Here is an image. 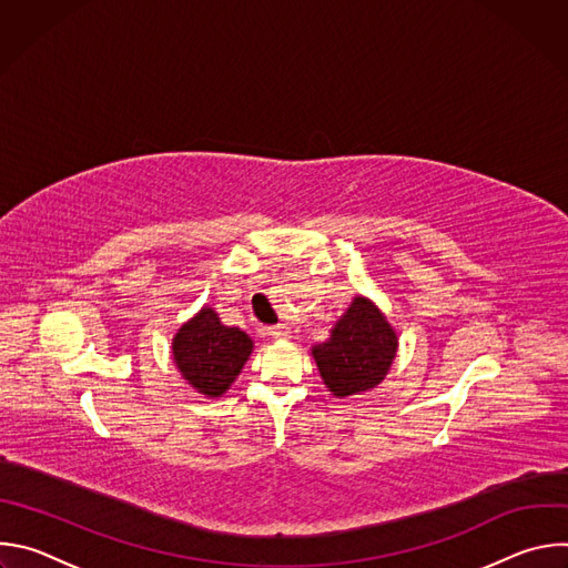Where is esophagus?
<instances>
[{
  "label": "esophagus",
  "mask_w": 568,
  "mask_h": 568,
  "mask_svg": "<svg viewBox=\"0 0 568 568\" xmlns=\"http://www.w3.org/2000/svg\"><path fill=\"white\" fill-rule=\"evenodd\" d=\"M267 335L274 337V339H287L290 337V328L285 326V323H278V326H270L267 328Z\"/></svg>",
  "instance_id": "1"
}]
</instances>
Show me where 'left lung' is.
Wrapping results in <instances>:
<instances>
[{
  "instance_id": "8db88e82",
  "label": "left lung",
  "mask_w": 568,
  "mask_h": 568,
  "mask_svg": "<svg viewBox=\"0 0 568 568\" xmlns=\"http://www.w3.org/2000/svg\"><path fill=\"white\" fill-rule=\"evenodd\" d=\"M395 353V331L366 296H355L331 331V339L312 348L323 384L337 397L375 388L386 377Z\"/></svg>"
}]
</instances>
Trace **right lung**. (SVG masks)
<instances>
[{"instance_id":"right-lung-1","label":"right lung","mask_w":568,"mask_h":568,"mask_svg":"<svg viewBox=\"0 0 568 568\" xmlns=\"http://www.w3.org/2000/svg\"><path fill=\"white\" fill-rule=\"evenodd\" d=\"M252 351V337L240 328L222 326L209 305L173 337V359L182 377L209 397H220L235 382Z\"/></svg>"}]
</instances>
